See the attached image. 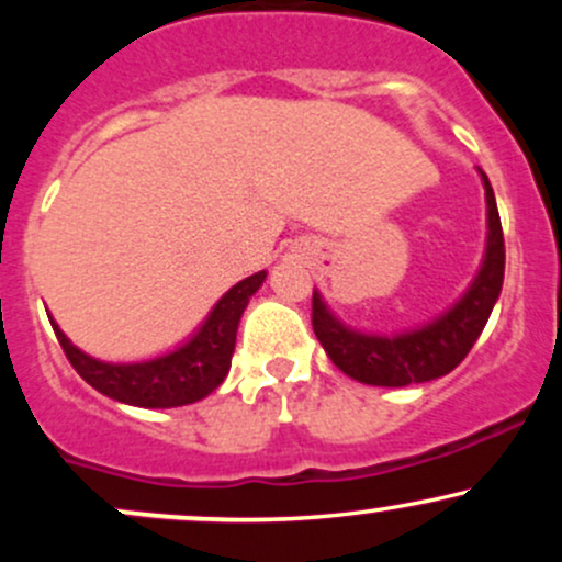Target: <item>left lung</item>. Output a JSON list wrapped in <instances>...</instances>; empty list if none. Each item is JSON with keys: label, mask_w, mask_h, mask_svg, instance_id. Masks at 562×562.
<instances>
[{"label": "left lung", "mask_w": 562, "mask_h": 562, "mask_svg": "<svg viewBox=\"0 0 562 562\" xmlns=\"http://www.w3.org/2000/svg\"><path fill=\"white\" fill-rule=\"evenodd\" d=\"M479 173L483 190H486V254H483L479 274L470 282L465 295L441 317L417 327V330L367 335L344 325L314 290V335L319 338L327 357L333 359V364L348 378L367 385H383V389L428 383V380L449 375L479 340L502 293V280H505V237H502L499 211H496L488 177L481 169Z\"/></svg>", "instance_id": "1"}]
</instances>
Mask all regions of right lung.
<instances>
[{
  "instance_id": "obj_1",
  "label": "right lung",
  "mask_w": 562,
  "mask_h": 562,
  "mask_svg": "<svg viewBox=\"0 0 562 562\" xmlns=\"http://www.w3.org/2000/svg\"><path fill=\"white\" fill-rule=\"evenodd\" d=\"M267 272H256L229 288L211 308L203 325L187 344L160 353L147 362L113 364L89 357L66 338V333L53 322V330L66 351L74 370L87 380L92 389L105 393L121 404L145 406V409H169V406H184L209 396L227 378L232 353H235L237 325L248 306L250 295L261 288Z\"/></svg>"
}]
</instances>
